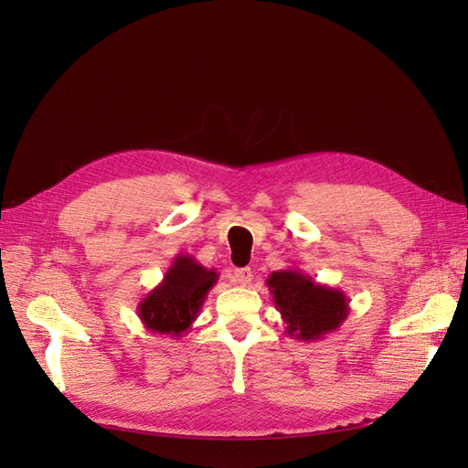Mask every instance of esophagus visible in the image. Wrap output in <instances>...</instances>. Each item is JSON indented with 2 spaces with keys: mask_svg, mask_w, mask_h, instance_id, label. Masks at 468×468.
I'll return each instance as SVG.
<instances>
[{
  "mask_svg": "<svg viewBox=\"0 0 468 468\" xmlns=\"http://www.w3.org/2000/svg\"><path fill=\"white\" fill-rule=\"evenodd\" d=\"M251 279H253V273H251L250 267L236 269V271L232 273V281L236 282V285H239V287H248L250 282H251Z\"/></svg>",
  "mask_w": 468,
  "mask_h": 468,
  "instance_id": "34e87169",
  "label": "esophagus"
}]
</instances>
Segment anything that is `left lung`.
<instances>
[{
	"mask_svg": "<svg viewBox=\"0 0 468 468\" xmlns=\"http://www.w3.org/2000/svg\"><path fill=\"white\" fill-rule=\"evenodd\" d=\"M265 282L285 322V334L294 339H324L335 332L349 314V299L344 291L316 282L301 269L273 271Z\"/></svg>",
	"mask_w": 468,
	"mask_h": 468,
	"instance_id": "left-lung-1",
	"label": "left lung"
}]
</instances>
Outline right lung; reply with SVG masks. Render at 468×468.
Returning <instances> with one entry per match:
<instances>
[{
	"label": "right lung",
	"mask_w": 468,
	"mask_h": 468,
	"mask_svg": "<svg viewBox=\"0 0 468 468\" xmlns=\"http://www.w3.org/2000/svg\"><path fill=\"white\" fill-rule=\"evenodd\" d=\"M217 269L201 265L189 253H179L158 287L138 303L136 313L148 332L181 337L203 310L208 291L217 285Z\"/></svg>",
	"instance_id": "obj_1"
}]
</instances>
